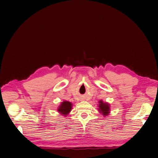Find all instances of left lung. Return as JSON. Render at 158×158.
<instances>
[{"label":"left lung","mask_w":158,"mask_h":158,"mask_svg":"<svg viewBox=\"0 0 158 158\" xmlns=\"http://www.w3.org/2000/svg\"><path fill=\"white\" fill-rule=\"evenodd\" d=\"M99 103H100V104H99V110L101 113L103 114L104 116L108 115L110 110L109 105L107 103H104L102 100L99 102Z\"/></svg>","instance_id":"1"}]
</instances>
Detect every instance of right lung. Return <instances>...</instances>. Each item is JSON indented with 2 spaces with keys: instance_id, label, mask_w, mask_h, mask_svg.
<instances>
[{
  "instance_id": "right-lung-1",
  "label": "right lung",
  "mask_w": 158,
  "mask_h": 158,
  "mask_svg": "<svg viewBox=\"0 0 158 158\" xmlns=\"http://www.w3.org/2000/svg\"><path fill=\"white\" fill-rule=\"evenodd\" d=\"M72 109V104L71 102L67 101H64L62 102V104L59 106V108L58 109V111L61 114L66 116L70 112Z\"/></svg>"
}]
</instances>
